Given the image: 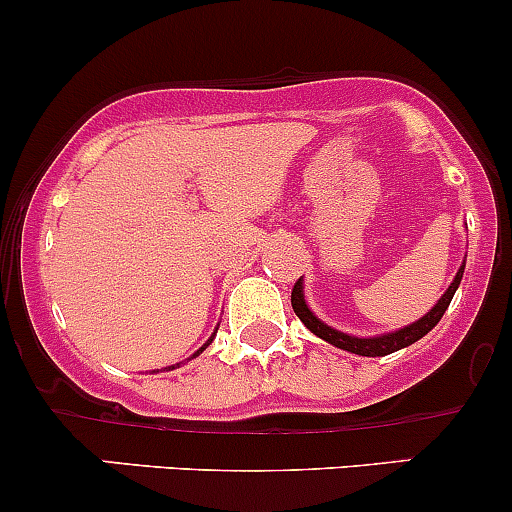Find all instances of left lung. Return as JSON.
I'll return each instance as SVG.
<instances>
[{"mask_svg":"<svg viewBox=\"0 0 512 512\" xmlns=\"http://www.w3.org/2000/svg\"><path fill=\"white\" fill-rule=\"evenodd\" d=\"M464 267H466V260L461 262L459 272H456L454 282L449 284V289L441 294V299L427 311V314L422 316V319L412 321V324H407L402 328H395V331L378 333V336H351V333H343V331H338V328L324 324V321H321L319 316L309 309V304H306L304 277H301L292 289V309H294V314L301 319V324L309 328L314 336H319L321 341L331 343V346L341 348V351H348L355 355H368V358H378V355L395 353V351H400V348L412 346L414 341H419L422 336H427V333L439 324L441 316H444V311L449 309L451 299H454L456 289H459L461 277H464Z\"/></svg>","mask_w":512,"mask_h":512,"instance_id":"obj_1","label":"left lung"}]
</instances>
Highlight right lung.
<instances>
[{
	"label": "right lung",
	"mask_w": 512,
	"mask_h": 512,
	"mask_svg": "<svg viewBox=\"0 0 512 512\" xmlns=\"http://www.w3.org/2000/svg\"><path fill=\"white\" fill-rule=\"evenodd\" d=\"M215 331H218V328H215ZM215 331H213V336H211V338H208V341H206V343H203V346H201V348H198V351L191 355V358H196V355H201L203 351H206V348H208V346H211V343H213V338H215ZM191 358H188V360H191ZM174 368H179V363H176V365H169V370H174ZM154 373H157V370H154Z\"/></svg>",
	"instance_id": "add662e5"
}]
</instances>
